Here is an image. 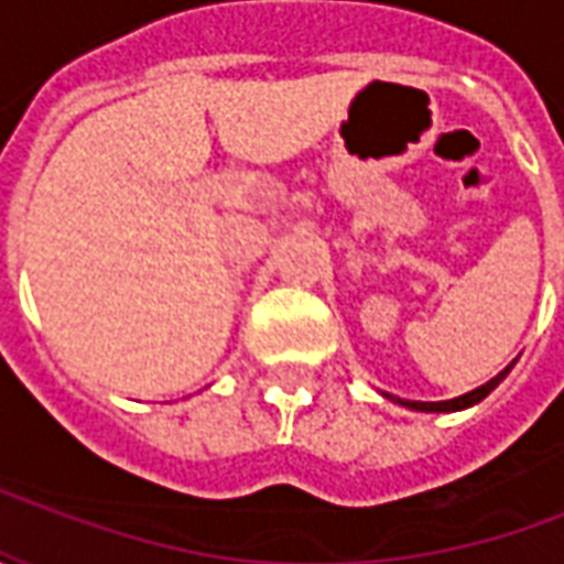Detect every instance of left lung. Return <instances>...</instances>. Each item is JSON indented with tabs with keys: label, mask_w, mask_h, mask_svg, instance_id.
<instances>
[{
	"label": "left lung",
	"mask_w": 564,
	"mask_h": 564,
	"mask_svg": "<svg viewBox=\"0 0 564 564\" xmlns=\"http://www.w3.org/2000/svg\"><path fill=\"white\" fill-rule=\"evenodd\" d=\"M510 366L501 371V375H496V378L489 380V383H484V387H477V390L465 392V395H459V399H449V402H404V399H399V404H404V408H411V411H429V414H441V411H462V408H471V404L484 402L489 392L496 390L501 380L508 378Z\"/></svg>",
	"instance_id": "8db88e82"
}]
</instances>
